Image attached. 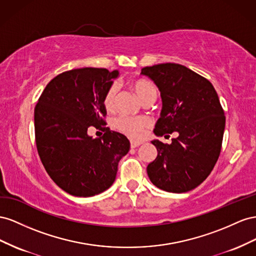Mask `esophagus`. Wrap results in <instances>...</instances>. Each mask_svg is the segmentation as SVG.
<instances>
[{"mask_svg":"<svg viewBox=\"0 0 256 256\" xmlns=\"http://www.w3.org/2000/svg\"><path fill=\"white\" fill-rule=\"evenodd\" d=\"M142 142H137V140H130V148H136L138 146H140Z\"/></svg>","mask_w":256,"mask_h":256,"instance_id":"esophagus-1","label":"esophagus"}]
</instances>
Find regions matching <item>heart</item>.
<instances>
[{"label": "heart", "mask_w": 256, "mask_h": 256, "mask_svg": "<svg viewBox=\"0 0 256 256\" xmlns=\"http://www.w3.org/2000/svg\"><path fill=\"white\" fill-rule=\"evenodd\" d=\"M134 91L140 98L144 102L151 98H156L158 89L152 82L147 79H136L132 82ZM116 96H118V86L112 84L106 90L103 96V105L107 112H114L116 108ZM151 121L147 116H132L122 114L114 121V126L120 132L126 134L133 140H140L144 137L146 130L150 128Z\"/></svg>", "instance_id": "obj_1"}]
</instances>
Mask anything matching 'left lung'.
Returning <instances> with one entry per match:
<instances>
[{"instance_id":"8db88e82","label":"left lung","mask_w":256,"mask_h":256,"mask_svg":"<svg viewBox=\"0 0 256 256\" xmlns=\"http://www.w3.org/2000/svg\"><path fill=\"white\" fill-rule=\"evenodd\" d=\"M142 74L154 82L163 102L153 132L177 134L170 144L152 140L158 156L147 167L148 176L166 192L191 191L209 176L220 156L225 128L220 100L208 79L181 64L147 66Z\"/></svg>"}]
</instances>
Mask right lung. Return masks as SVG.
<instances>
[{"label": "right lung", "instance_id": "obj_1", "mask_svg": "<svg viewBox=\"0 0 256 256\" xmlns=\"http://www.w3.org/2000/svg\"><path fill=\"white\" fill-rule=\"evenodd\" d=\"M118 70L84 68L64 72L46 86L34 109L38 156L54 184L66 193L89 197L110 186L130 142L106 126L103 96ZM93 126L104 132L93 138Z\"/></svg>", "mask_w": 256, "mask_h": 256}]
</instances>
